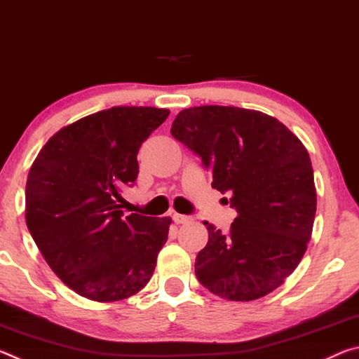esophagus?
Segmentation results:
<instances>
[{
    "mask_svg": "<svg viewBox=\"0 0 359 359\" xmlns=\"http://www.w3.org/2000/svg\"><path fill=\"white\" fill-rule=\"evenodd\" d=\"M172 220L175 224H184L187 222H190V217L182 215V214H172Z\"/></svg>",
    "mask_w": 359,
    "mask_h": 359,
    "instance_id": "obj_1",
    "label": "esophagus"
}]
</instances>
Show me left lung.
<instances>
[{"instance_id": "1", "label": "left lung", "mask_w": 359, "mask_h": 359, "mask_svg": "<svg viewBox=\"0 0 359 359\" xmlns=\"http://www.w3.org/2000/svg\"><path fill=\"white\" fill-rule=\"evenodd\" d=\"M171 135L203 160L212 188L238 212L226 233L204 222L209 241L194 274L210 293L253 301L280 287L311 241L317 190L309 151L277 118L252 109H184Z\"/></svg>"}]
</instances>
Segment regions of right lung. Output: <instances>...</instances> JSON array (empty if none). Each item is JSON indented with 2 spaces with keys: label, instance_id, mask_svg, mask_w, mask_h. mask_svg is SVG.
<instances>
[{
  "label": "right lung",
  "instance_id": "obj_1",
  "mask_svg": "<svg viewBox=\"0 0 359 359\" xmlns=\"http://www.w3.org/2000/svg\"><path fill=\"white\" fill-rule=\"evenodd\" d=\"M168 109L115 106L57 131L27 179V226L60 280L87 299L114 302L154 276L171 218L123 217L121 190L139 174L137 151Z\"/></svg>",
  "mask_w": 359,
  "mask_h": 359
}]
</instances>
